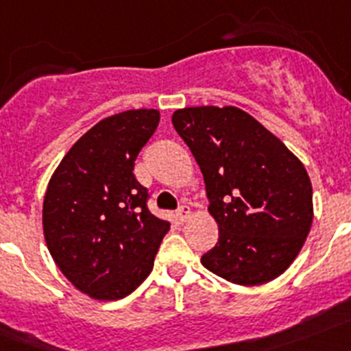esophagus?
<instances>
[{
    "mask_svg": "<svg viewBox=\"0 0 351 351\" xmlns=\"http://www.w3.org/2000/svg\"><path fill=\"white\" fill-rule=\"evenodd\" d=\"M190 214H191L190 207H188V206H181V207H179V209H178V213H176V216H178L179 221L184 223L186 219L190 218Z\"/></svg>",
    "mask_w": 351,
    "mask_h": 351,
    "instance_id": "obj_1",
    "label": "esophagus"
}]
</instances>
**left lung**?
I'll use <instances>...</instances> for the list:
<instances>
[{"label": "left lung", "instance_id": "8db88e82", "mask_svg": "<svg viewBox=\"0 0 351 351\" xmlns=\"http://www.w3.org/2000/svg\"><path fill=\"white\" fill-rule=\"evenodd\" d=\"M172 125L202 170L218 243L204 267L243 287L283 274L313 223V188L299 158L237 107H186Z\"/></svg>", "mask_w": 351, "mask_h": 351}]
</instances>
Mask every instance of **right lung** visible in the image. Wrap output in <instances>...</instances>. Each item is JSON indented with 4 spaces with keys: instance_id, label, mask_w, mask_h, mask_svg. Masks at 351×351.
Wrapping results in <instances>:
<instances>
[{
    "instance_id": "add662e5",
    "label": "right lung",
    "mask_w": 351,
    "mask_h": 351,
    "mask_svg": "<svg viewBox=\"0 0 351 351\" xmlns=\"http://www.w3.org/2000/svg\"><path fill=\"white\" fill-rule=\"evenodd\" d=\"M160 123L154 108L101 119L71 145L43 198V235L60 271L96 300L130 295L153 271L170 223L149 213L133 176Z\"/></svg>"
}]
</instances>
